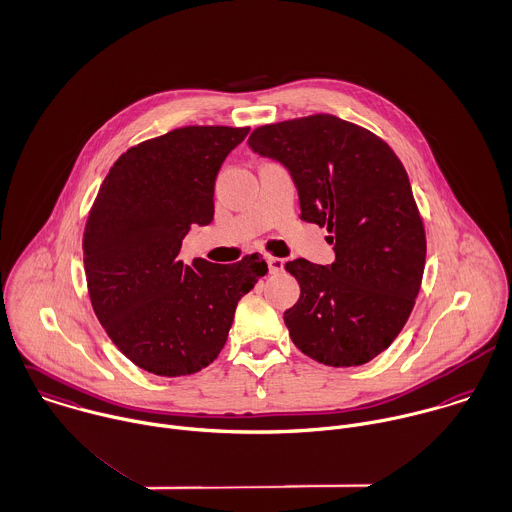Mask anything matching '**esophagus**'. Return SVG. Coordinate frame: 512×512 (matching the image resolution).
<instances>
[{"instance_id": "esophagus-1", "label": "esophagus", "mask_w": 512, "mask_h": 512, "mask_svg": "<svg viewBox=\"0 0 512 512\" xmlns=\"http://www.w3.org/2000/svg\"><path fill=\"white\" fill-rule=\"evenodd\" d=\"M266 262H268V270H270V274H280V272L284 270V260H282V258L270 256Z\"/></svg>"}]
</instances>
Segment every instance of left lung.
Instances as JSON below:
<instances>
[{"instance_id":"obj_1","label":"left lung","mask_w":512,"mask_h":512,"mask_svg":"<svg viewBox=\"0 0 512 512\" xmlns=\"http://www.w3.org/2000/svg\"><path fill=\"white\" fill-rule=\"evenodd\" d=\"M248 147L288 169L300 218L332 234L334 264L284 266L300 284V300L284 312L294 345L332 367L371 361L403 330L425 268V228L401 161L334 115L258 127Z\"/></svg>"}]
</instances>
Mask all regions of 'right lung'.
Segmentation results:
<instances>
[{"instance_id": "obj_1", "label": "right lung", "mask_w": 512, "mask_h": 512, "mask_svg": "<svg viewBox=\"0 0 512 512\" xmlns=\"http://www.w3.org/2000/svg\"><path fill=\"white\" fill-rule=\"evenodd\" d=\"M248 127H182L145 141L105 176L83 234L95 316L141 369L178 377L210 365L236 306L268 264L180 260L188 230L214 218V180Z\"/></svg>"}]
</instances>
